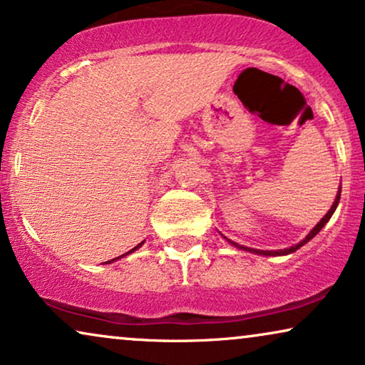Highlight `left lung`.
<instances>
[{
	"label": "left lung",
	"instance_id": "1",
	"mask_svg": "<svg viewBox=\"0 0 365 365\" xmlns=\"http://www.w3.org/2000/svg\"><path fill=\"white\" fill-rule=\"evenodd\" d=\"M339 199H341V187H339V191H337V196H336V199H334V202H332V206H331V209H329L327 211V214L326 216H324L321 221H319L316 226H314L312 229H311V232L307 234L306 237L302 239L301 242H297V244H294V246H291V247H286V249H279V251H261V249H252V247H246V246H241V244H237V242H234V241H231V239H227L226 236H221L226 239V241L231 244V246H234V247H237V249H242V251H247V252H252V254H259V256H287V254H292V252H296L299 247H302L304 244L306 242H309L311 241V239L316 236V234L321 231V229L326 226V224L329 222V219L332 217V214H334V211H336L337 209V206H339Z\"/></svg>",
	"mask_w": 365,
	"mask_h": 365
}]
</instances>
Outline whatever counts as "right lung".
<instances>
[{
    "mask_svg": "<svg viewBox=\"0 0 365 365\" xmlns=\"http://www.w3.org/2000/svg\"><path fill=\"white\" fill-rule=\"evenodd\" d=\"M143 244H144V241H143V242H139L136 247H133V249H131V251H128L126 254H123V256H119V257H114V259H111V261H108V262H103V264H111V262H114V261H118V259H121V257H124V256H128V254H131V252H134V251H136V249H139V247H141V246H143Z\"/></svg>",
    "mask_w": 365,
    "mask_h": 365,
    "instance_id": "1",
    "label": "right lung"
}]
</instances>
